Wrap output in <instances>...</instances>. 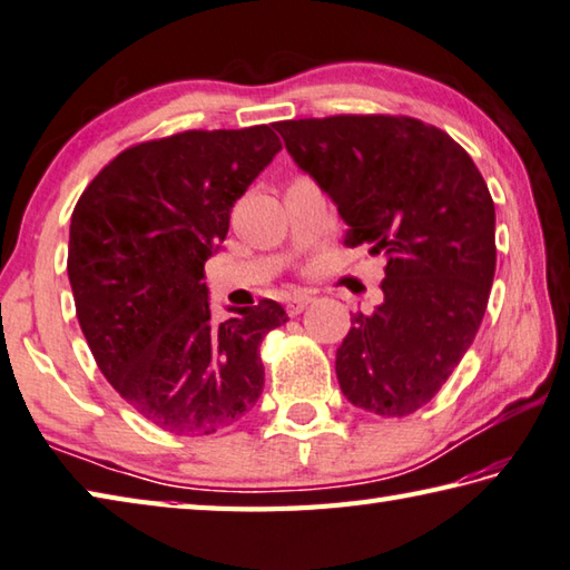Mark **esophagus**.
<instances>
[{
	"instance_id": "esophagus-1",
	"label": "esophagus",
	"mask_w": 570,
	"mask_h": 570,
	"mask_svg": "<svg viewBox=\"0 0 570 570\" xmlns=\"http://www.w3.org/2000/svg\"><path fill=\"white\" fill-rule=\"evenodd\" d=\"M311 301H314L311 296H294V298H288V301H286V314H288V316H298L301 311H304V308L311 304Z\"/></svg>"
}]
</instances>
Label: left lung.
<instances>
[{
	"mask_svg": "<svg viewBox=\"0 0 570 570\" xmlns=\"http://www.w3.org/2000/svg\"><path fill=\"white\" fill-rule=\"evenodd\" d=\"M288 155L338 207L345 247L383 254V304L336 351L343 395L383 417L428 405L464 358L497 269L494 203L448 132L407 116L278 120Z\"/></svg>",
	"mask_w": 570,
	"mask_h": 570,
	"instance_id": "left-lung-1",
	"label": "left lung"
}]
</instances>
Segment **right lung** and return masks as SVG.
<instances>
[{
  "label": "right lung",
  "mask_w": 570,
  "mask_h": 570,
  "mask_svg": "<svg viewBox=\"0 0 570 570\" xmlns=\"http://www.w3.org/2000/svg\"><path fill=\"white\" fill-rule=\"evenodd\" d=\"M278 150L272 126L138 142L73 207L66 269L78 323L106 381L160 430L212 434L262 395L259 345L286 311L262 298L215 323L203 278L234 203Z\"/></svg>",
  "instance_id": "add662e5"
}]
</instances>
